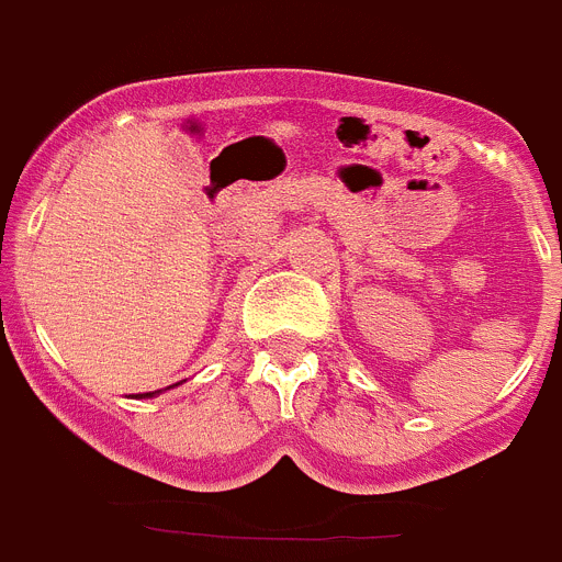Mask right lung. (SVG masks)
Listing matches in <instances>:
<instances>
[{"mask_svg":"<svg viewBox=\"0 0 562 562\" xmlns=\"http://www.w3.org/2000/svg\"><path fill=\"white\" fill-rule=\"evenodd\" d=\"M154 394H157V391H154ZM154 394H140V396H154Z\"/></svg>","mask_w":562,"mask_h":562,"instance_id":"add662e5","label":"right lung"}]
</instances>
